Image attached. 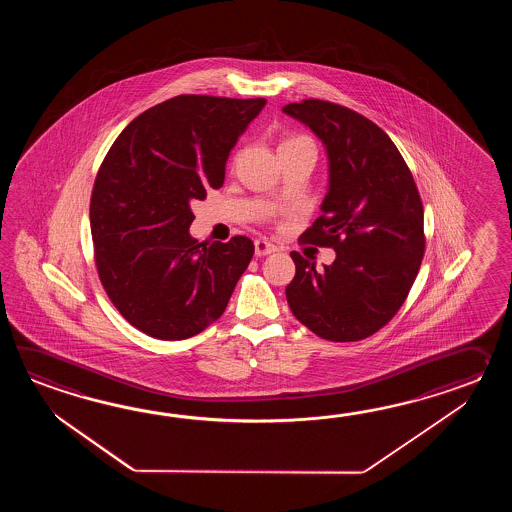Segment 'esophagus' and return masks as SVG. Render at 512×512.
Listing matches in <instances>:
<instances>
[{"instance_id":"obj_1","label":"esophagus","mask_w":512,"mask_h":512,"mask_svg":"<svg viewBox=\"0 0 512 512\" xmlns=\"http://www.w3.org/2000/svg\"><path fill=\"white\" fill-rule=\"evenodd\" d=\"M254 252H256V256H267V254L276 252V245L265 238H258V240H254Z\"/></svg>"}]
</instances>
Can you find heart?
Returning <instances> with one entry per match:
<instances>
[{
  "label": "heart",
  "mask_w": 512,
  "mask_h": 512,
  "mask_svg": "<svg viewBox=\"0 0 512 512\" xmlns=\"http://www.w3.org/2000/svg\"><path fill=\"white\" fill-rule=\"evenodd\" d=\"M296 146H313V142H311V139L304 137V135H289V137L283 139L282 144H280V150H283V148H296Z\"/></svg>",
  "instance_id": "b5f03b06"
}]
</instances>
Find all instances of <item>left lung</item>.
I'll return each mask as SVG.
<instances>
[{
	"label": "left lung",
	"mask_w": 512,
	"mask_h": 512,
	"mask_svg": "<svg viewBox=\"0 0 512 512\" xmlns=\"http://www.w3.org/2000/svg\"><path fill=\"white\" fill-rule=\"evenodd\" d=\"M326 146L329 188L322 216L302 238L331 247L324 271L291 252L296 274L285 296L293 315L320 338L355 342L401 309L425 256L423 203L403 155L353 109L307 98L283 106Z\"/></svg>",
	"instance_id": "8db88e82"
}]
</instances>
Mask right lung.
<instances>
[{"instance_id": "add662e5", "label": "right lung", "mask_w": 512, "mask_h": 512, "mask_svg": "<svg viewBox=\"0 0 512 512\" xmlns=\"http://www.w3.org/2000/svg\"><path fill=\"white\" fill-rule=\"evenodd\" d=\"M265 98L179 95L146 109L100 164L91 194L98 276L131 326L159 340L201 333L223 315L254 243L190 236V203L221 188L230 150Z\"/></svg>"}]
</instances>
